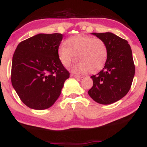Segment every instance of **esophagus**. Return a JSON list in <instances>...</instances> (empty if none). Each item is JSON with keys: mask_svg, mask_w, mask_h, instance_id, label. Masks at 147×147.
<instances>
[{"mask_svg": "<svg viewBox=\"0 0 147 147\" xmlns=\"http://www.w3.org/2000/svg\"><path fill=\"white\" fill-rule=\"evenodd\" d=\"M71 77H75V78H76V79H82V77H80V76L76 75H73V74H72V75H71Z\"/></svg>", "mask_w": 147, "mask_h": 147, "instance_id": "esophagus-1", "label": "esophagus"}]
</instances>
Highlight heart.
Returning a JSON list of instances; mask_svg holds the SVG:
<instances>
[{
	"label": "heart",
	"instance_id": "heart-1",
	"mask_svg": "<svg viewBox=\"0 0 147 147\" xmlns=\"http://www.w3.org/2000/svg\"><path fill=\"white\" fill-rule=\"evenodd\" d=\"M65 44L58 49L59 59L64 66H68L75 56L78 62L73 68L75 72L93 74L105 65L109 51L106 43L101 38L78 34L68 38Z\"/></svg>",
	"mask_w": 147,
	"mask_h": 147
}]
</instances>
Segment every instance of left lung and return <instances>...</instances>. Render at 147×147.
I'll return each mask as SVG.
<instances>
[{
  "mask_svg": "<svg viewBox=\"0 0 147 147\" xmlns=\"http://www.w3.org/2000/svg\"><path fill=\"white\" fill-rule=\"evenodd\" d=\"M106 43L108 58L104 68L91 76L93 86L88 95L96 102L111 104L128 93L135 75V65L130 45L111 32L92 33Z\"/></svg>",
  "mask_w": 147,
  "mask_h": 147,
  "instance_id": "left-lung-1",
  "label": "left lung"
}]
</instances>
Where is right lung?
Returning a JSON list of instances; mask_svg holds the SVG:
<instances>
[{
    "instance_id": "add662e5",
    "label": "right lung",
    "mask_w": 147,
    "mask_h": 147,
    "mask_svg": "<svg viewBox=\"0 0 147 147\" xmlns=\"http://www.w3.org/2000/svg\"><path fill=\"white\" fill-rule=\"evenodd\" d=\"M63 34H38L21 41L12 58L11 81L23 103L30 109L50 108L70 77L58 56Z\"/></svg>"
}]
</instances>
